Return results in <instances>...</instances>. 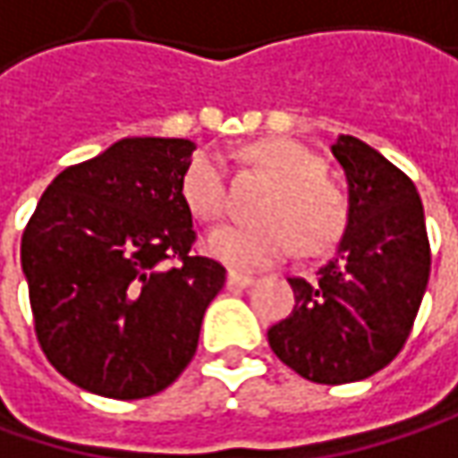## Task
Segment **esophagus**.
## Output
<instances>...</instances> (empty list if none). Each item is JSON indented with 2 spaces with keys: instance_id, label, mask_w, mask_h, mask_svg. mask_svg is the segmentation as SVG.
<instances>
[{
  "instance_id": "1",
  "label": "esophagus",
  "mask_w": 458,
  "mask_h": 458,
  "mask_svg": "<svg viewBox=\"0 0 458 458\" xmlns=\"http://www.w3.org/2000/svg\"><path fill=\"white\" fill-rule=\"evenodd\" d=\"M252 284H255L252 276H244V273H237V270H229V276H226V286L229 288H247Z\"/></svg>"
}]
</instances>
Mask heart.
<instances>
[{
    "mask_svg": "<svg viewBox=\"0 0 458 458\" xmlns=\"http://www.w3.org/2000/svg\"><path fill=\"white\" fill-rule=\"evenodd\" d=\"M250 162L270 177L255 224H224L206 237V250L221 263L255 270L281 263L296 247L314 255L330 250L348 224V200L330 180L325 162L299 141L270 139L247 151ZM185 206L203 221L221 216L226 203V177L221 159L211 151H198L180 180Z\"/></svg>",
    "mask_w": 458,
    "mask_h": 458,
    "instance_id": "heart-1",
    "label": "heart"
}]
</instances>
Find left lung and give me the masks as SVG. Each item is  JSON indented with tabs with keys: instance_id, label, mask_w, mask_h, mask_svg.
Returning <instances> with one entry per match:
<instances>
[{
	"instance_id": "8db88e82",
	"label": "left lung",
	"mask_w": 458,
	"mask_h": 458,
	"mask_svg": "<svg viewBox=\"0 0 458 458\" xmlns=\"http://www.w3.org/2000/svg\"><path fill=\"white\" fill-rule=\"evenodd\" d=\"M332 157L348 180V224L317 278H288L296 307L267 330L288 369L317 384H348L400 353L430 276V244L418 188L355 136Z\"/></svg>"
}]
</instances>
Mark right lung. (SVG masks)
<instances>
[{
    "mask_svg": "<svg viewBox=\"0 0 458 458\" xmlns=\"http://www.w3.org/2000/svg\"><path fill=\"white\" fill-rule=\"evenodd\" d=\"M193 149L191 139H121L61 172L25 226L20 260L38 343L80 389L151 397L195 355L226 270L191 252L180 180Z\"/></svg>",
    "mask_w": 458,
    "mask_h": 458,
    "instance_id": "obj_1",
    "label": "right lung"
}]
</instances>
